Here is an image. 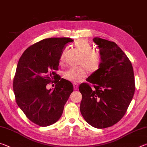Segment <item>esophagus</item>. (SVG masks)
Here are the masks:
<instances>
[{
  "label": "esophagus",
  "mask_w": 147,
  "mask_h": 147,
  "mask_svg": "<svg viewBox=\"0 0 147 147\" xmlns=\"http://www.w3.org/2000/svg\"><path fill=\"white\" fill-rule=\"evenodd\" d=\"M73 86H74V89H75V90H76V89H78V84L77 83H74L73 84Z\"/></svg>",
  "instance_id": "esophagus-1"
}]
</instances>
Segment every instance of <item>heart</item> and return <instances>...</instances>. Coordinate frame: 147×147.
<instances>
[{
    "instance_id": "obj_1",
    "label": "heart",
    "mask_w": 147,
    "mask_h": 147,
    "mask_svg": "<svg viewBox=\"0 0 147 147\" xmlns=\"http://www.w3.org/2000/svg\"><path fill=\"white\" fill-rule=\"evenodd\" d=\"M74 47L82 55L78 68H71L63 74L64 78L72 82H79L88 76V70L91 73L98 71L102 63V58L98 51H94V47L86 39H80L74 44ZM67 49H64L60 55L59 61L63 63Z\"/></svg>"
}]
</instances>
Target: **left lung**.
<instances>
[{"instance_id": "left-lung-1", "label": "left lung", "mask_w": 147, "mask_h": 147, "mask_svg": "<svg viewBox=\"0 0 147 147\" xmlns=\"http://www.w3.org/2000/svg\"><path fill=\"white\" fill-rule=\"evenodd\" d=\"M102 63L80 85L82 95L80 112L88 123L96 128L114 125L126 113L135 92V79L130 59L115 42L99 38Z\"/></svg>"}]
</instances>
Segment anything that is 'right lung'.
<instances>
[{
    "label": "right lung",
    "instance_id": "obj_1",
    "mask_svg": "<svg viewBox=\"0 0 147 147\" xmlns=\"http://www.w3.org/2000/svg\"><path fill=\"white\" fill-rule=\"evenodd\" d=\"M73 41L67 38L44 39L27 48L17 64L13 82L16 102L30 121L40 126L59 120L73 91L71 82L56 73L62 51ZM53 83V90H47V85Z\"/></svg>",
    "mask_w": 147,
    "mask_h": 147
}]
</instances>
